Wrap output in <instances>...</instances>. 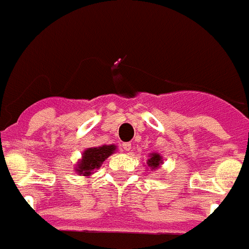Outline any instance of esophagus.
<instances>
[{"instance_id": "1", "label": "esophagus", "mask_w": 249, "mask_h": 249, "mask_svg": "<svg viewBox=\"0 0 249 249\" xmlns=\"http://www.w3.org/2000/svg\"><path fill=\"white\" fill-rule=\"evenodd\" d=\"M123 148H124L126 151H129L131 149V144L130 142H123Z\"/></svg>"}]
</instances>
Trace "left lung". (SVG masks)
I'll use <instances>...</instances> for the list:
<instances>
[{"label": "left lung", "instance_id": "left-lung-1", "mask_svg": "<svg viewBox=\"0 0 249 249\" xmlns=\"http://www.w3.org/2000/svg\"><path fill=\"white\" fill-rule=\"evenodd\" d=\"M160 163H161V158L160 155L157 154V153H155V154H151L150 159L148 160V165L150 166L151 169H157L158 166L160 165Z\"/></svg>", "mask_w": 249, "mask_h": 249}]
</instances>
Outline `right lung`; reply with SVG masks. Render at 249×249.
Masks as SVG:
<instances>
[{
    "label": "right lung",
    "mask_w": 249,
    "mask_h": 249,
    "mask_svg": "<svg viewBox=\"0 0 249 249\" xmlns=\"http://www.w3.org/2000/svg\"><path fill=\"white\" fill-rule=\"evenodd\" d=\"M115 145H104L99 146V148H90L85 150L83 155V160L80 161V164L76 168L79 174L90 176L95 169L100 168L103 161L115 151Z\"/></svg>",
    "instance_id": "obj_1"
}]
</instances>
